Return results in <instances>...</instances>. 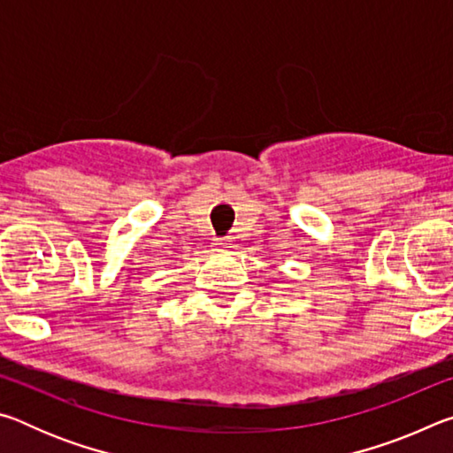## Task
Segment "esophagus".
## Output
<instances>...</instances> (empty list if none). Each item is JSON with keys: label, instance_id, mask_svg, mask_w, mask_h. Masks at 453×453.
Here are the masks:
<instances>
[{"label": "esophagus", "instance_id": "esophagus-1", "mask_svg": "<svg viewBox=\"0 0 453 453\" xmlns=\"http://www.w3.org/2000/svg\"><path fill=\"white\" fill-rule=\"evenodd\" d=\"M216 248L218 250H232L234 242L232 240H216Z\"/></svg>", "mask_w": 453, "mask_h": 453}]
</instances>
